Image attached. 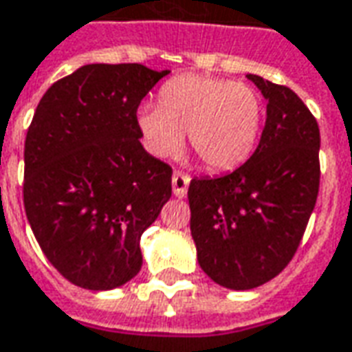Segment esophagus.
Masks as SVG:
<instances>
[{
  "mask_svg": "<svg viewBox=\"0 0 352 352\" xmlns=\"http://www.w3.org/2000/svg\"><path fill=\"white\" fill-rule=\"evenodd\" d=\"M190 174H186V172L176 170L172 174V191H174V195L176 197H186V193H188V186H190Z\"/></svg>",
  "mask_w": 352,
  "mask_h": 352,
  "instance_id": "1",
  "label": "esophagus"
}]
</instances>
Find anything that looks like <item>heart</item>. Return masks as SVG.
I'll return each mask as SVG.
<instances>
[{
    "label": "heart",
    "instance_id": "heart-1",
    "mask_svg": "<svg viewBox=\"0 0 352 352\" xmlns=\"http://www.w3.org/2000/svg\"><path fill=\"white\" fill-rule=\"evenodd\" d=\"M263 124V101L243 82L208 74H182L159 91V105L138 111L147 149L170 157L188 132L191 151L210 170H232L251 157Z\"/></svg>",
    "mask_w": 352,
    "mask_h": 352
}]
</instances>
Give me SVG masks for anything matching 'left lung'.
I'll return each instance as SVG.
<instances>
[{"label": "left lung", "mask_w": 352, "mask_h": 352, "mask_svg": "<svg viewBox=\"0 0 352 352\" xmlns=\"http://www.w3.org/2000/svg\"><path fill=\"white\" fill-rule=\"evenodd\" d=\"M266 98L249 161L220 178H193L191 236L208 278L230 289L270 282L301 245L320 190V128L301 98L247 74Z\"/></svg>", "instance_id": "8db88e82"}]
</instances>
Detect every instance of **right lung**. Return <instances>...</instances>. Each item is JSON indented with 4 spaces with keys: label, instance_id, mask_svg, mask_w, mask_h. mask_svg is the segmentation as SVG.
I'll use <instances>...</instances> for the list:
<instances>
[{
    "label": "right lung",
    "instance_id": "obj_1",
    "mask_svg": "<svg viewBox=\"0 0 352 352\" xmlns=\"http://www.w3.org/2000/svg\"><path fill=\"white\" fill-rule=\"evenodd\" d=\"M170 70L84 65L51 86L24 142L34 236L70 283L103 292L142 268L140 239L172 195L170 164L140 142L138 107Z\"/></svg>",
    "mask_w": 352,
    "mask_h": 352
}]
</instances>
